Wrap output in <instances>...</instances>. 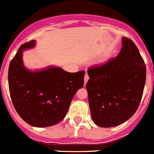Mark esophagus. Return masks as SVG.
<instances>
[{
	"label": "esophagus",
	"instance_id": "34e87169",
	"mask_svg": "<svg viewBox=\"0 0 154 154\" xmlns=\"http://www.w3.org/2000/svg\"><path fill=\"white\" fill-rule=\"evenodd\" d=\"M89 75H88L87 74H85V77H84V84H85V85L87 83V82H88V80H89Z\"/></svg>",
	"mask_w": 154,
	"mask_h": 154
}]
</instances>
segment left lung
<instances>
[{"instance_id":"left-lung-1","label":"left lung","mask_w":154,"mask_h":154,"mask_svg":"<svg viewBox=\"0 0 154 154\" xmlns=\"http://www.w3.org/2000/svg\"><path fill=\"white\" fill-rule=\"evenodd\" d=\"M116 58L88 69L89 108L95 124L112 127L135 113L146 82V65L136 45L123 38Z\"/></svg>"}]
</instances>
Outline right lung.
<instances>
[{
    "label": "right lung",
    "mask_w": 154,
    "mask_h": 154,
    "mask_svg": "<svg viewBox=\"0 0 154 154\" xmlns=\"http://www.w3.org/2000/svg\"><path fill=\"white\" fill-rule=\"evenodd\" d=\"M35 45L33 40L19 48L9 65L8 85L23 120L35 127H48L65 118L75 94L83 86L85 71L69 72L52 65L30 70L24 65L23 52Z\"/></svg>",
    "instance_id": "obj_1"
}]
</instances>
